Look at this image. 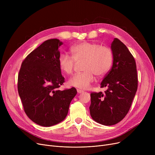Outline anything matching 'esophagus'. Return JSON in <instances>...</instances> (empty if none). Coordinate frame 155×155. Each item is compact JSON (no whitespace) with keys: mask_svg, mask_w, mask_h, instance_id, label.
I'll return each mask as SVG.
<instances>
[{"mask_svg":"<svg viewBox=\"0 0 155 155\" xmlns=\"http://www.w3.org/2000/svg\"><path fill=\"white\" fill-rule=\"evenodd\" d=\"M77 92H78V94H81V93H83L84 91H82V90H80V89H77Z\"/></svg>","mask_w":155,"mask_h":155,"instance_id":"obj_1","label":"esophagus"}]
</instances>
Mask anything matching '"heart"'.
<instances>
[{
    "label": "heart",
    "mask_w": 155,
    "mask_h": 155,
    "mask_svg": "<svg viewBox=\"0 0 155 155\" xmlns=\"http://www.w3.org/2000/svg\"><path fill=\"white\" fill-rule=\"evenodd\" d=\"M70 51L71 56L61 54L58 59L61 70L67 75L73 73L75 62L83 61L84 72L73 76L68 81L70 86L80 89L90 87L94 80V75L97 77L104 76L110 69L113 63V53L107 46L90 42H82L73 46Z\"/></svg>",
    "instance_id": "heart-1"
}]
</instances>
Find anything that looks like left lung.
<instances>
[{
  "label": "left lung",
  "mask_w": 155,
  "mask_h": 155,
  "mask_svg": "<svg viewBox=\"0 0 155 155\" xmlns=\"http://www.w3.org/2000/svg\"><path fill=\"white\" fill-rule=\"evenodd\" d=\"M113 64L101 87L104 93L91 94L89 107L92 118L105 126L114 125L123 120L129 110L137 89L136 61L126 46L117 38L111 44Z\"/></svg>",
  "instance_id": "8db88e82"
}]
</instances>
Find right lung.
<instances>
[{"mask_svg":"<svg viewBox=\"0 0 155 155\" xmlns=\"http://www.w3.org/2000/svg\"><path fill=\"white\" fill-rule=\"evenodd\" d=\"M62 45L58 39L45 41L27 56L19 72L18 89L24 112L41 126L63 120L77 93L74 87L58 90L64 82L58 63Z\"/></svg>","mask_w":155,"mask_h":155,"instance_id":"1","label":"right lung"}]
</instances>
